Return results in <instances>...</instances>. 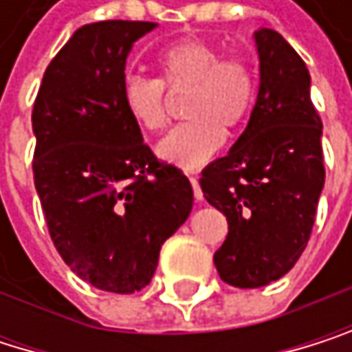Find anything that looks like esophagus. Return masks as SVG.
Segmentation results:
<instances>
[{
  "label": "esophagus",
  "mask_w": 352,
  "mask_h": 352,
  "mask_svg": "<svg viewBox=\"0 0 352 352\" xmlns=\"http://www.w3.org/2000/svg\"><path fill=\"white\" fill-rule=\"evenodd\" d=\"M190 184H192L195 199H197V201H201V199H203V190H201V186H199V178H197V176H190Z\"/></svg>",
  "instance_id": "esophagus-1"
}]
</instances>
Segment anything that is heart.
<instances>
[{
    "label": "heart",
    "instance_id": "b5f03b06",
    "mask_svg": "<svg viewBox=\"0 0 352 352\" xmlns=\"http://www.w3.org/2000/svg\"><path fill=\"white\" fill-rule=\"evenodd\" d=\"M160 78L128 76L122 85V103L145 133L168 124L166 89H188L182 113L188 118L160 141L157 155L178 168L195 170L207 164L224 145V128H239L253 111L257 78L241 56H224L215 43L182 38L157 54Z\"/></svg>",
    "mask_w": 352,
    "mask_h": 352
}]
</instances>
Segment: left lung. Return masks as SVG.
<instances>
[{"label": "left lung", "instance_id": "obj_1", "mask_svg": "<svg viewBox=\"0 0 352 352\" xmlns=\"http://www.w3.org/2000/svg\"><path fill=\"white\" fill-rule=\"evenodd\" d=\"M255 43L261 82L249 124L199 180L209 205L228 219L213 263L236 288L267 286L292 270L311 236L326 180L309 70L280 32L261 28Z\"/></svg>", "mask_w": 352, "mask_h": 352}]
</instances>
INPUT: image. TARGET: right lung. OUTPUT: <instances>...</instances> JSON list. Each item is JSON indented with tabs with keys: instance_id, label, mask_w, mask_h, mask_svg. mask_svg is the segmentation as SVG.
Returning a JSON list of instances; mask_svg holds the SVG:
<instances>
[{
	"instance_id": "obj_1",
	"label": "right lung",
	"mask_w": 352,
	"mask_h": 352,
	"mask_svg": "<svg viewBox=\"0 0 352 352\" xmlns=\"http://www.w3.org/2000/svg\"><path fill=\"white\" fill-rule=\"evenodd\" d=\"M155 22L80 26L47 66L32 107V174L66 265L99 290L145 288L192 209L182 170L160 162L122 103L126 58Z\"/></svg>"
}]
</instances>
